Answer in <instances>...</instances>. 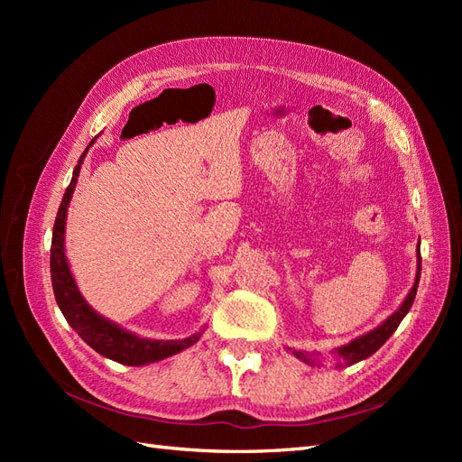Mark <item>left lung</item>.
Here are the masks:
<instances>
[{
  "label": "left lung",
  "mask_w": 462,
  "mask_h": 462,
  "mask_svg": "<svg viewBox=\"0 0 462 462\" xmlns=\"http://www.w3.org/2000/svg\"><path fill=\"white\" fill-rule=\"evenodd\" d=\"M420 272H422V256H420V250H418V265H416V279H414V285L411 289V292L407 295V299H404V302L399 306V310L391 314L382 326H377L375 329L360 335V337H356L355 341H351L348 345H343L339 348H335V353H337L341 358H343V365L339 366H351V365H356V362L368 358L370 355H374L377 348H380L391 335H393V331L399 328V324L402 321V318L409 314L411 306L414 302V297H416V289H418V282H420ZM292 355H295L299 360L306 362V365H314V355L306 353V351H292Z\"/></svg>",
  "instance_id": "8db88e82"
}]
</instances>
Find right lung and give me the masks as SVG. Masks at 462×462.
<instances>
[{"mask_svg": "<svg viewBox=\"0 0 462 462\" xmlns=\"http://www.w3.org/2000/svg\"><path fill=\"white\" fill-rule=\"evenodd\" d=\"M94 141L96 138H92V143ZM92 143L88 144V148L92 146ZM88 148L85 150V153H82L79 165L75 167L73 179L63 194V200L58 209V217H55V223H53L51 256H50L53 295H55V300H58L60 310L69 321V326H71L79 333V337L87 345H90L96 353H100L109 360H116L119 365L144 366V365H150V362H158L180 353L183 348L197 343L202 333H194L187 339H177V341L144 339L127 329L119 328L107 318L100 316L85 299H82L80 291L73 279V273L69 270V262L65 256V219H67V208H69V202H71L77 179L80 173V163L85 160Z\"/></svg>", "mask_w": 462, "mask_h": 462, "instance_id": "obj_1", "label": "right lung"}]
</instances>
